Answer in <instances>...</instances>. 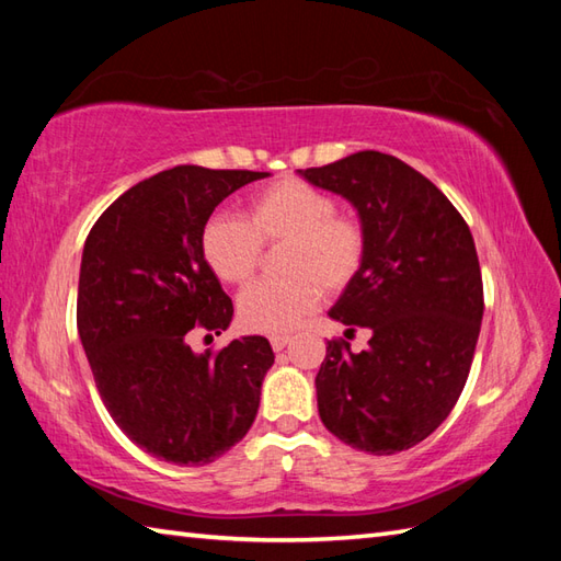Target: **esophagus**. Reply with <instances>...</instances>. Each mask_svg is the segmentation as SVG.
<instances>
[{
  "mask_svg": "<svg viewBox=\"0 0 561 561\" xmlns=\"http://www.w3.org/2000/svg\"><path fill=\"white\" fill-rule=\"evenodd\" d=\"M289 342H291V335H272V337H270V344H272L274 352H282L284 347H287Z\"/></svg>",
  "mask_w": 561,
  "mask_h": 561,
  "instance_id": "1",
  "label": "esophagus"
}]
</instances>
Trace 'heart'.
Wrapping results in <instances>:
<instances>
[{
    "label": "heart",
    "instance_id": "obj_1",
    "mask_svg": "<svg viewBox=\"0 0 561 561\" xmlns=\"http://www.w3.org/2000/svg\"><path fill=\"white\" fill-rule=\"evenodd\" d=\"M282 248L289 277L257 282L238 296V320L250 332L282 335L318 306L323 287L344 291L368 255L366 224L337 211V199L299 178L262 187L248 199L245 219L214 214L202 226L199 248L226 284H245L262 260V245Z\"/></svg>",
    "mask_w": 561,
    "mask_h": 561
}]
</instances>
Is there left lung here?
Here are the masks:
<instances>
[{
  "mask_svg": "<svg viewBox=\"0 0 561 561\" xmlns=\"http://www.w3.org/2000/svg\"><path fill=\"white\" fill-rule=\"evenodd\" d=\"M299 173L347 197L368 229L364 270L330 318L374 335L359 354L328 342L320 420L352 448L408 450L456 408L470 374L484 313L472 233L428 178L390 153L356 151Z\"/></svg>",
  "mask_w": 561,
  "mask_h": 561,
  "instance_id": "1",
  "label": "left lung"
}]
</instances>
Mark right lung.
<instances>
[{
    "mask_svg": "<svg viewBox=\"0 0 561 561\" xmlns=\"http://www.w3.org/2000/svg\"><path fill=\"white\" fill-rule=\"evenodd\" d=\"M265 175L175 165L117 197L83 243V352L113 422L153 458L214 462L255 422L270 342L253 335L195 354L187 337L221 335L233 316L202 257V226L221 199Z\"/></svg>",
    "mask_w": 561,
    "mask_h": 561,
    "instance_id": "obj_1",
    "label": "right lung"
}]
</instances>
